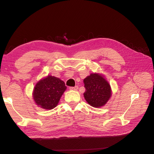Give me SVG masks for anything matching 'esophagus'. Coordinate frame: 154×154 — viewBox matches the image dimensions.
Segmentation results:
<instances>
[{
    "mask_svg": "<svg viewBox=\"0 0 154 154\" xmlns=\"http://www.w3.org/2000/svg\"><path fill=\"white\" fill-rule=\"evenodd\" d=\"M78 88V86H75V87H69V89L71 91H76Z\"/></svg>",
    "mask_w": 154,
    "mask_h": 154,
    "instance_id": "esophagus-1",
    "label": "esophagus"
}]
</instances>
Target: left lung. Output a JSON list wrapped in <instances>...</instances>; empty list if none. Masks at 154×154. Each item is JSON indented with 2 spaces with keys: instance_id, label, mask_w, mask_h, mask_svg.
Segmentation results:
<instances>
[{
  "instance_id": "1",
  "label": "left lung",
  "mask_w": 154,
  "mask_h": 154,
  "mask_svg": "<svg viewBox=\"0 0 154 154\" xmlns=\"http://www.w3.org/2000/svg\"><path fill=\"white\" fill-rule=\"evenodd\" d=\"M83 83L85 88L83 96L91 106L100 108L104 106L110 98L111 87L103 74L91 73L83 80Z\"/></svg>"
}]
</instances>
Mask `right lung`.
Returning a JSON list of instances; mask_svg holds the SVG:
<instances>
[{"mask_svg":"<svg viewBox=\"0 0 154 154\" xmlns=\"http://www.w3.org/2000/svg\"><path fill=\"white\" fill-rule=\"evenodd\" d=\"M66 88L62 80L48 75L36 83L32 93V99L42 109L51 110L57 106Z\"/></svg>","mask_w":154,"mask_h":154,"instance_id":"1","label":"right lung"}]
</instances>
